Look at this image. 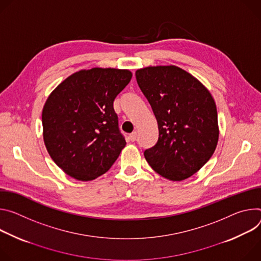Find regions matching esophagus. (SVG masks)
<instances>
[{
	"mask_svg": "<svg viewBox=\"0 0 261 261\" xmlns=\"http://www.w3.org/2000/svg\"><path fill=\"white\" fill-rule=\"evenodd\" d=\"M137 137H138V134H137V132H134V133H132V134L128 136V139H129V141H132V142H135V141L137 140Z\"/></svg>",
	"mask_w": 261,
	"mask_h": 261,
	"instance_id": "1",
	"label": "esophagus"
}]
</instances>
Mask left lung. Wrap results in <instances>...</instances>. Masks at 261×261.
Listing matches in <instances>:
<instances>
[{"instance_id": "obj_1", "label": "left lung", "mask_w": 261, "mask_h": 261, "mask_svg": "<svg viewBox=\"0 0 261 261\" xmlns=\"http://www.w3.org/2000/svg\"><path fill=\"white\" fill-rule=\"evenodd\" d=\"M136 79L159 126L158 142L144 156L169 180L191 177L212 158L219 140L217 107L211 92L174 65L138 69Z\"/></svg>"}]
</instances>
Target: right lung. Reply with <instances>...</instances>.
Listing matches in <instances>:
<instances>
[{
  "label": "right lung",
  "instance_id": "1",
  "mask_svg": "<svg viewBox=\"0 0 261 261\" xmlns=\"http://www.w3.org/2000/svg\"><path fill=\"white\" fill-rule=\"evenodd\" d=\"M132 76L127 69H83L47 97L42 110L43 141L53 161L67 175L93 180L118 159L126 142L113 102Z\"/></svg>",
  "mask_w": 261,
  "mask_h": 261
}]
</instances>
